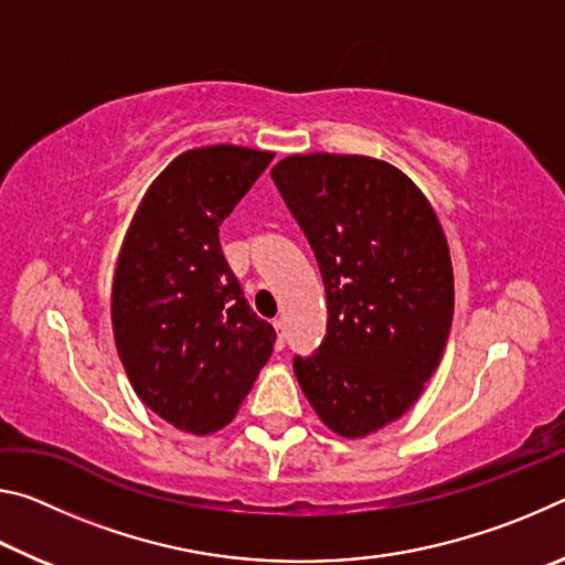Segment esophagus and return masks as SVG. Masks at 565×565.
Wrapping results in <instances>:
<instances>
[{
  "instance_id": "34e87169",
  "label": "esophagus",
  "mask_w": 565,
  "mask_h": 565,
  "mask_svg": "<svg viewBox=\"0 0 565 565\" xmlns=\"http://www.w3.org/2000/svg\"><path fill=\"white\" fill-rule=\"evenodd\" d=\"M274 329H276V349H284L286 343V327L281 319H274Z\"/></svg>"
}]
</instances>
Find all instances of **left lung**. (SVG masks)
I'll use <instances>...</instances> for the list:
<instances>
[{
  "mask_svg": "<svg viewBox=\"0 0 565 565\" xmlns=\"http://www.w3.org/2000/svg\"><path fill=\"white\" fill-rule=\"evenodd\" d=\"M317 256L327 337L296 356L333 434L363 438L416 404L444 356L454 266L441 222L404 171L359 154H294L271 169Z\"/></svg>",
  "mask_w": 565,
  "mask_h": 565,
  "instance_id": "8db88e82",
  "label": "left lung"
}]
</instances>
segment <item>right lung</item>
I'll use <instances>...</instances> for the list:
<instances>
[{"label":"right lung","instance_id":"right-lung-1","mask_svg":"<svg viewBox=\"0 0 565 565\" xmlns=\"http://www.w3.org/2000/svg\"><path fill=\"white\" fill-rule=\"evenodd\" d=\"M271 151L189 149L151 181L111 284L119 359L141 404L179 431L224 428L271 356L276 331L246 303L218 226Z\"/></svg>","mask_w":565,"mask_h":565}]
</instances>
